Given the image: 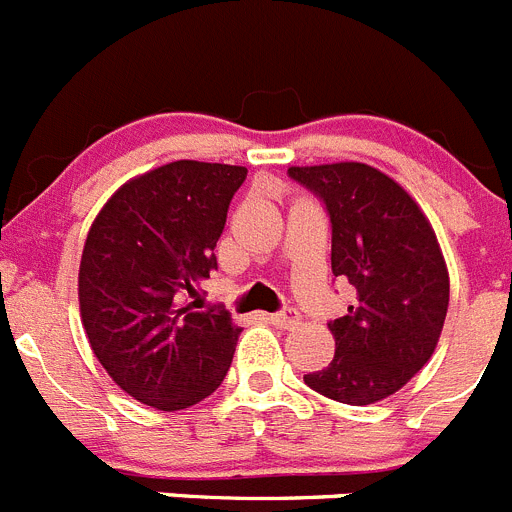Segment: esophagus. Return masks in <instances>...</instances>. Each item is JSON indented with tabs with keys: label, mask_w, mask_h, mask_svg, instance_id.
I'll list each match as a JSON object with an SVG mask.
<instances>
[{
	"label": "esophagus",
	"mask_w": 512,
	"mask_h": 512,
	"mask_svg": "<svg viewBox=\"0 0 512 512\" xmlns=\"http://www.w3.org/2000/svg\"><path fill=\"white\" fill-rule=\"evenodd\" d=\"M271 325H277V328H284V330H292L300 325V315H297L295 310H282V312H271L269 318Z\"/></svg>",
	"instance_id": "obj_1"
}]
</instances>
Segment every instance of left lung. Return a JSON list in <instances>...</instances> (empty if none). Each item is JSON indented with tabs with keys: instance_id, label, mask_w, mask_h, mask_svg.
Returning a JSON list of instances; mask_svg holds the SVG:
<instances>
[{
	"instance_id": "obj_1",
	"label": "left lung",
	"mask_w": 512,
	"mask_h": 512,
	"mask_svg": "<svg viewBox=\"0 0 512 512\" xmlns=\"http://www.w3.org/2000/svg\"><path fill=\"white\" fill-rule=\"evenodd\" d=\"M289 176L325 205L333 277L356 289L346 315L328 323L333 361L305 374V384L330 400L372 405L405 387L436 351L449 310L436 233L418 202L374 166H292Z\"/></svg>"
}]
</instances>
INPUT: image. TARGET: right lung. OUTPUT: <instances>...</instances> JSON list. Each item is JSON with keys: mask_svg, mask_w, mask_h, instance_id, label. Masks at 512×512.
Returning a JSON list of instances; mask_svg holds the SVG:
<instances>
[{"mask_svg": "<svg viewBox=\"0 0 512 512\" xmlns=\"http://www.w3.org/2000/svg\"><path fill=\"white\" fill-rule=\"evenodd\" d=\"M243 166L174 161L112 194L84 243L81 323L120 390L158 410L197 405L223 384L241 328L197 310ZM193 302L189 303L188 300Z\"/></svg>", "mask_w": 512, "mask_h": 512, "instance_id": "add662e5", "label": "right lung"}]
</instances>
